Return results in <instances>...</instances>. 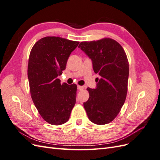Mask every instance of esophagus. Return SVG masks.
<instances>
[{
  "instance_id": "esophagus-1",
  "label": "esophagus",
  "mask_w": 160,
  "mask_h": 160,
  "mask_svg": "<svg viewBox=\"0 0 160 160\" xmlns=\"http://www.w3.org/2000/svg\"><path fill=\"white\" fill-rule=\"evenodd\" d=\"M83 88H84L83 86H80V85L77 86V89H79V90H83Z\"/></svg>"
}]
</instances>
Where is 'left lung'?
I'll list each match as a JSON object with an SVG mask.
<instances>
[{
	"instance_id": "1",
	"label": "left lung",
	"mask_w": 160,
	"mask_h": 160,
	"mask_svg": "<svg viewBox=\"0 0 160 160\" xmlns=\"http://www.w3.org/2000/svg\"><path fill=\"white\" fill-rule=\"evenodd\" d=\"M79 48L92 61L93 71L99 75L95 89H87L89 98L83 103L88 118L98 125L109 123L123 105L128 92L129 62L117 41L109 38L81 42Z\"/></svg>"
}]
</instances>
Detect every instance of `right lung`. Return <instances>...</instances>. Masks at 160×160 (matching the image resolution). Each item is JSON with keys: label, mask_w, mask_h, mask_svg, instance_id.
<instances>
[{"label": "right lung", "mask_w": 160, "mask_h": 160, "mask_svg": "<svg viewBox=\"0 0 160 160\" xmlns=\"http://www.w3.org/2000/svg\"><path fill=\"white\" fill-rule=\"evenodd\" d=\"M79 42L59 37H46L32 48L28 64L31 98L47 123L59 125L69 120L76 103L77 85L61 83L58 77Z\"/></svg>", "instance_id": "right-lung-1"}]
</instances>
